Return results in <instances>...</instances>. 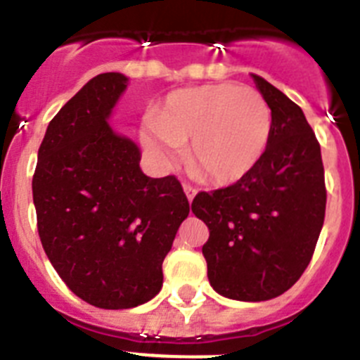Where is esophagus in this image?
I'll list each match as a JSON object with an SVG mask.
<instances>
[{"label":"esophagus","instance_id":"obj_1","mask_svg":"<svg viewBox=\"0 0 360 360\" xmlns=\"http://www.w3.org/2000/svg\"><path fill=\"white\" fill-rule=\"evenodd\" d=\"M183 188H184V193H186L188 200H192L193 197H195V193H197V188L192 186V184H188V183H184Z\"/></svg>","mask_w":360,"mask_h":360}]
</instances>
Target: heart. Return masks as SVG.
<instances>
[{
  "instance_id": "1",
  "label": "heart",
  "mask_w": 360,
  "mask_h": 360,
  "mask_svg": "<svg viewBox=\"0 0 360 360\" xmlns=\"http://www.w3.org/2000/svg\"><path fill=\"white\" fill-rule=\"evenodd\" d=\"M271 134L267 100L236 84L177 89L140 124L141 143L158 163L172 167L188 141L190 170L215 184L248 176L264 158Z\"/></svg>"
}]
</instances>
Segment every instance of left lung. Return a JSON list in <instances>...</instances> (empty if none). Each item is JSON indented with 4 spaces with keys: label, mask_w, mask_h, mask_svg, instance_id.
Instances as JSON below:
<instances>
[{
    "label": "left lung",
    "mask_w": 360,
    "mask_h": 360,
    "mask_svg": "<svg viewBox=\"0 0 360 360\" xmlns=\"http://www.w3.org/2000/svg\"><path fill=\"white\" fill-rule=\"evenodd\" d=\"M252 79L273 115L267 150L240 181L192 202L210 229L202 245L210 283L238 301L273 300L300 280L326 210L321 147L305 115L273 84Z\"/></svg>",
    "instance_id": "left-lung-1"
}]
</instances>
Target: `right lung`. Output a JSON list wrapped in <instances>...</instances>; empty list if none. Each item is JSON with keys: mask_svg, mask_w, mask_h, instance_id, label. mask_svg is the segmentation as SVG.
Returning a JSON list of instances; mask_svg holds the SVG:
<instances>
[{"mask_svg": "<svg viewBox=\"0 0 360 360\" xmlns=\"http://www.w3.org/2000/svg\"><path fill=\"white\" fill-rule=\"evenodd\" d=\"M127 87L122 73L91 79L50 122L32 179L48 260L80 300L132 309L156 296L190 204L176 176L152 179L140 148L108 125Z\"/></svg>", "mask_w": 360, "mask_h": 360, "instance_id": "obj_1", "label": "right lung"}]
</instances>
